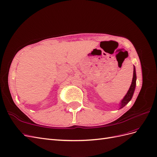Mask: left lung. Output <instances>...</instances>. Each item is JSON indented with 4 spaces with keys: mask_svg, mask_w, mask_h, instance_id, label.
<instances>
[{
    "mask_svg": "<svg viewBox=\"0 0 157 157\" xmlns=\"http://www.w3.org/2000/svg\"><path fill=\"white\" fill-rule=\"evenodd\" d=\"M136 79H137L136 71H135V66H133V76L132 82H131V84L130 88L129 89L128 93H127L126 95L124 96V98H123V100L121 101L120 109L124 108L126 104H128V102L131 100V98H132L133 93H134V91H135V85H136Z\"/></svg>",
    "mask_w": 157,
    "mask_h": 157,
    "instance_id": "left-lung-1",
    "label": "left lung"
}]
</instances>
